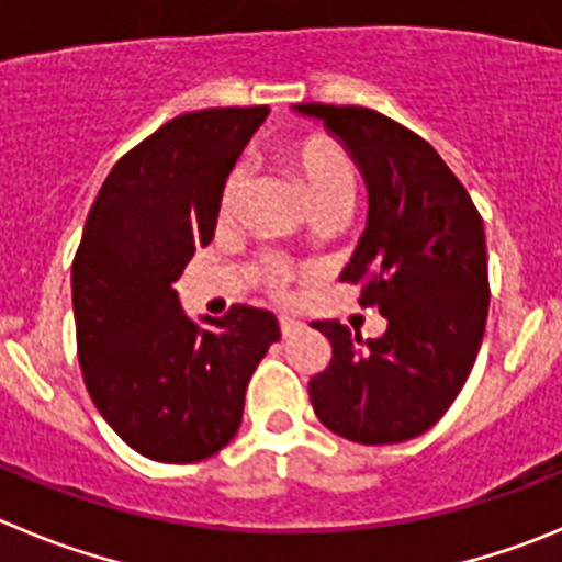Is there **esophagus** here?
Listing matches in <instances>:
<instances>
[{
    "label": "esophagus",
    "mask_w": 562,
    "mask_h": 562,
    "mask_svg": "<svg viewBox=\"0 0 562 562\" xmlns=\"http://www.w3.org/2000/svg\"><path fill=\"white\" fill-rule=\"evenodd\" d=\"M296 327H299L296 318H291V316H280V333L285 335V338H288V335H291L293 329H296Z\"/></svg>",
    "instance_id": "34e87169"
}]
</instances>
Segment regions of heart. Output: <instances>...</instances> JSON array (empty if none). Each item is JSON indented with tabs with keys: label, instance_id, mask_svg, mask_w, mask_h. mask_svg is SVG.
I'll list each match as a JSON object with an SVG mask.
<instances>
[{
	"label": "heart",
	"instance_id": "heart-1",
	"mask_svg": "<svg viewBox=\"0 0 562 562\" xmlns=\"http://www.w3.org/2000/svg\"><path fill=\"white\" fill-rule=\"evenodd\" d=\"M291 162L293 169L299 171V177L305 180L307 193L313 199V207L324 202H352L355 193V177L352 166L346 160L344 151L327 138H307L302 144H296L291 149ZM246 175L244 169H235L229 175L227 186L222 193V216H233L235 207H238L240 191H244ZM291 263L282 260L277 255H266L260 263H257V282L263 288H269L271 293H282L285 282L291 280Z\"/></svg>",
	"mask_w": 562,
	"mask_h": 562
}]
</instances>
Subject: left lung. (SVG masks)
<instances>
[{
	"instance_id": "1",
	"label": "left lung",
	"mask_w": 562,
	"mask_h": 562,
	"mask_svg": "<svg viewBox=\"0 0 562 562\" xmlns=\"http://www.w3.org/2000/svg\"><path fill=\"white\" fill-rule=\"evenodd\" d=\"M358 162L369 218L340 280L387 327L363 340L340 322H313L333 344L311 376L318 422L355 443H402L427 432L458 400L487 318L482 218L438 151L387 115L355 104H296Z\"/></svg>"
}]
</instances>
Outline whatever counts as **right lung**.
Here are the masks:
<instances>
[{
	"label": "right lung",
	"instance_id": "add662e5",
	"mask_svg": "<svg viewBox=\"0 0 562 562\" xmlns=\"http://www.w3.org/2000/svg\"><path fill=\"white\" fill-rule=\"evenodd\" d=\"M269 108H210L162 124L115 162L71 263L77 355L93 405L157 463H196L233 440L274 313L233 305L202 324L171 285L213 240L224 182Z\"/></svg>",
	"mask_w": 562,
	"mask_h": 562
}]
</instances>
